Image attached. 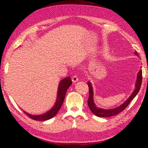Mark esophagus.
Returning <instances> with one entry per match:
<instances>
[{"instance_id": "obj_1", "label": "esophagus", "mask_w": 148, "mask_h": 148, "mask_svg": "<svg viewBox=\"0 0 148 148\" xmlns=\"http://www.w3.org/2000/svg\"><path fill=\"white\" fill-rule=\"evenodd\" d=\"M72 82H74V83H76V82H77L79 80V78H78V77H77L76 75H74V76H72Z\"/></svg>"}]
</instances>
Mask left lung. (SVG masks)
<instances>
[{"instance_id": "1", "label": "left lung", "mask_w": 148, "mask_h": 148, "mask_svg": "<svg viewBox=\"0 0 148 148\" xmlns=\"http://www.w3.org/2000/svg\"><path fill=\"white\" fill-rule=\"evenodd\" d=\"M134 54L136 56H138V53L136 51L134 52ZM142 71H140L138 72L137 74V79L136 81V85H135V89L134 91L132 92L131 96L129 97V99L125 101L123 104L120 105L119 106L116 108L113 109H102L96 106V105L95 104L94 101H93V91H92V87L91 86V83L90 82H87V84H88L89 86V99L88 101H87V104H88V106L89 109L91 110V111L93 113L95 116L101 117H112L114 116H116L119 114L120 112L126 108L128 106L130 102L133 99L136 95L138 94V92H139L140 87H141L142 85Z\"/></svg>"}]
</instances>
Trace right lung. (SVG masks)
I'll use <instances>...</instances> for the list:
<instances>
[{
	"label": "right lung",
	"instance_id": "right-lung-1",
	"mask_svg": "<svg viewBox=\"0 0 148 148\" xmlns=\"http://www.w3.org/2000/svg\"><path fill=\"white\" fill-rule=\"evenodd\" d=\"M72 84V82L69 76L65 77L60 82L58 87V91H57V97L56 103L54 104V106H53V108L51 110H49L48 112H47L46 113L37 116V115L29 114L25 111H23V112L29 116V118L36 120V121H45V120H48L52 118L58 113L59 110L63 103L67 89L71 86Z\"/></svg>",
	"mask_w": 148,
	"mask_h": 148
}]
</instances>
